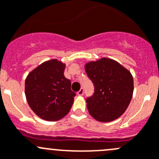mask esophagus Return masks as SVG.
Returning a JSON list of instances; mask_svg holds the SVG:
<instances>
[{
	"label": "esophagus",
	"instance_id": "obj_1",
	"mask_svg": "<svg viewBox=\"0 0 159 159\" xmlns=\"http://www.w3.org/2000/svg\"><path fill=\"white\" fill-rule=\"evenodd\" d=\"M83 94H84V89H83V88H81V89L78 92V95H81H81H83Z\"/></svg>",
	"mask_w": 159,
	"mask_h": 159
}]
</instances>
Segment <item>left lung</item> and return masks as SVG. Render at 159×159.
Returning a JSON list of instances; mask_svg holds the SVG:
<instances>
[{
  "mask_svg": "<svg viewBox=\"0 0 159 159\" xmlns=\"http://www.w3.org/2000/svg\"><path fill=\"white\" fill-rule=\"evenodd\" d=\"M95 93L86 100L89 114L99 122H111L123 115L134 92L131 73L120 63L107 57L84 64Z\"/></svg>",
  "mask_w": 159,
  "mask_h": 159,
  "instance_id": "left-lung-1",
  "label": "left lung"
}]
</instances>
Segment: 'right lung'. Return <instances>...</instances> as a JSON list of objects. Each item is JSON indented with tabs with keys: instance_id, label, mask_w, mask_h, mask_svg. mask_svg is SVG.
Returning <instances> with one entry per match:
<instances>
[{
	"instance_id": "right-lung-1",
	"label": "right lung",
	"mask_w": 159,
	"mask_h": 159,
	"mask_svg": "<svg viewBox=\"0 0 159 159\" xmlns=\"http://www.w3.org/2000/svg\"><path fill=\"white\" fill-rule=\"evenodd\" d=\"M66 64L57 59L45 61L29 72L25 94L29 107L44 120L57 121L69 112L76 94L64 77Z\"/></svg>"
}]
</instances>
